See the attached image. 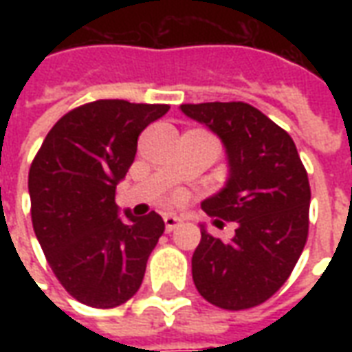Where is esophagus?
<instances>
[{"label":"esophagus","instance_id":"34e87169","mask_svg":"<svg viewBox=\"0 0 352 352\" xmlns=\"http://www.w3.org/2000/svg\"><path fill=\"white\" fill-rule=\"evenodd\" d=\"M164 224H166V232H173L183 224V221L177 214H164Z\"/></svg>","mask_w":352,"mask_h":352}]
</instances>
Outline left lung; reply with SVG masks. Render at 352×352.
Listing matches in <instances>:
<instances>
[{
    "instance_id": "1",
    "label": "left lung",
    "mask_w": 352,
    "mask_h": 352,
    "mask_svg": "<svg viewBox=\"0 0 352 352\" xmlns=\"http://www.w3.org/2000/svg\"><path fill=\"white\" fill-rule=\"evenodd\" d=\"M181 111L217 133L228 156L226 186L201 207L237 224L232 239L213 237L201 226L192 279L217 307L249 309L285 285L305 247L307 171L292 138L249 103H184Z\"/></svg>"
}]
</instances>
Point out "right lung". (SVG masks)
<instances>
[{"instance_id": "obj_1", "label": "right lung", "mask_w": 352, "mask_h": 352, "mask_svg": "<svg viewBox=\"0 0 352 352\" xmlns=\"http://www.w3.org/2000/svg\"><path fill=\"white\" fill-rule=\"evenodd\" d=\"M168 111L124 100L80 105L52 126L32 162L35 236L62 287L85 305H122L143 283L166 226L154 211H126L122 221L115 192L133 164L139 133Z\"/></svg>"}]
</instances>
